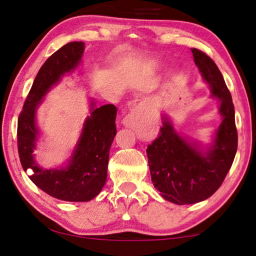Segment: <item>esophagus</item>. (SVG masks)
<instances>
[{
    "mask_svg": "<svg viewBox=\"0 0 256 256\" xmlns=\"http://www.w3.org/2000/svg\"><path fill=\"white\" fill-rule=\"evenodd\" d=\"M146 114V106L144 104H136L134 108L132 109L130 112L124 118V124L126 127H135L140 124L142 118Z\"/></svg>",
    "mask_w": 256,
    "mask_h": 256,
    "instance_id": "obj_1",
    "label": "esophagus"
}]
</instances>
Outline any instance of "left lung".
Masks as SVG:
<instances>
[{
  "label": "left lung",
  "instance_id": "1",
  "mask_svg": "<svg viewBox=\"0 0 256 256\" xmlns=\"http://www.w3.org/2000/svg\"><path fill=\"white\" fill-rule=\"evenodd\" d=\"M202 78L220 100L222 122L213 144L202 152L175 132L167 118L158 136L148 146L147 155L154 187L162 198L176 204H192L212 196L233 164L238 149L233 100L218 66L207 54L192 49Z\"/></svg>",
  "mask_w": 256,
  "mask_h": 256
}]
</instances>
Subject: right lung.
Returning <instances> with one entry per match:
<instances>
[{"label":"right lung","instance_id":"1","mask_svg":"<svg viewBox=\"0 0 256 256\" xmlns=\"http://www.w3.org/2000/svg\"><path fill=\"white\" fill-rule=\"evenodd\" d=\"M84 52V42H70L49 56L34 80L18 122V148L23 169L30 180L50 196L62 201L87 202L102 190L107 180L109 149L116 135L114 104L96 108L92 104L80 140L69 164L62 169H43L34 160L38 136L35 112L43 96L61 78L78 67Z\"/></svg>","mask_w":256,"mask_h":256}]
</instances>
